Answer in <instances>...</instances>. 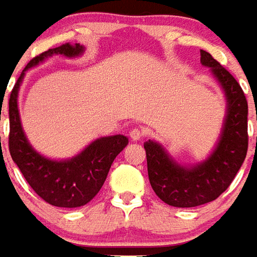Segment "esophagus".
Segmentation results:
<instances>
[{
    "instance_id": "34e87169",
    "label": "esophagus",
    "mask_w": 257,
    "mask_h": 257,
    "mask_svg": "<svg viewBox=\"0 0 257 257\" xmlns=\"http://www.w3.org/2000/svg\"><path fill=\"white\" fill-rule=\"evenodd\" d=\"M129 136H131V139L135 140V142H138V140H140L143 136H145V134H143V131L139 128H135L132 129L131 132H129Z\"/></svg>"
}]
</instances>
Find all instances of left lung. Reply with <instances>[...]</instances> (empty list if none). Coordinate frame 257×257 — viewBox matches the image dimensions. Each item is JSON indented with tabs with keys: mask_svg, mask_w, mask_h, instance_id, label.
<instances>
[{
	"mask_svg": "<svg viewBox=\"0 0 257 257\" xmlns=\"http://www.w3.org/2000/svg\"><path fill=\"white\" fill-rule=\"evenodd\" d=\"M201 63L210 67L227 100L224 125L213 153L205 161L186 168L160 143H145L151 187L165 204L176 208L215 201L231 184L248 151V101L242 88L210 53L201 51Z\"/></svg>",
	"mask_w": 257,
	"mask_h": 257,
	"instance_id": "left-lung-1",
	"label": "left lung"
}]
</instances>
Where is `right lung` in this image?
<instances>
[{
  "label": "right lung",
  "instance_id": "1",
  "mask_svg": "<svg viewBox=\"0 0 257 257\" xmlns=\"http://www.w3.org/2000/svg\"><path fill=\"white\" fill-rule=\"evenodd\" d=\"M84 51V47L79 44H64L33 58L20 74L9 97L11 157L31 189L45 202L59 208H78L88 204L99 193L112 161L128 145V138L123 135L99 138L70 160H49L37 153L26 138L20 122L18 93L26 70L42 63L53 55L75 58L82 55Z\"/></svg>",
  "mask_w": 257,
  "mask_h": 257
}]
</instances>
